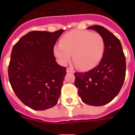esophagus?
Returning a JSON list of instances; mask_svg holds the SVG:
<instances>
[{
  "instance_id": "34e87169",
  "label": "esophagus",
  "mask_w": 135,
  "mask_h": 135,
  "mask_svg": "<svg viewBox=\"0 0 135 135\" xmlns=\"http://www.w3.org/2000/svg\"><path fill=\"white\" fill-rule=\"evenodd\" d=\"M66 72H67V73H74V71L73 69H71V68H67V69H66Z\"/></svg>"
}]
</instances>
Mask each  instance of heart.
Instances as JSON below:
<instances>
[{
	"label": "heart",
	"instance_id": "heart-1",
	"mask_svg": "<svg viewBox=\"0 0 135 135\" xmlns=\"http://www.w3.org/2000/svg\"><path fill=\"white\" fill-rule=\"evenodd\" d=\"M105 51L104 40L99 33L72 30L65 34L60 44L54 45L53 55L61 64H66L72 55L73 62L81 70L93 69L101 61Z\"/></svg>",
	"mask_w": 135,
	"mask_h": 135
}]
</instances>
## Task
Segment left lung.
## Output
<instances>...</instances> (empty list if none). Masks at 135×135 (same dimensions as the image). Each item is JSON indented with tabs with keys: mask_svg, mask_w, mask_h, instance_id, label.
I'll return each mask as SVG.
<instances>
[{
	"mask_svg": "<svg viewBox=\"0 0 135 135\" xmlns=\"http://www.w3.org/2000/svg\"><path fill=\"white\" fill-rule=\"evenodd\" d=\"M88 30L96 31L105 42V51L100 64L87 72L74 73V85L82 102L101 106L119 94L126 74V59L120 40L102 26L93 25Z\"/></svg>",
	"mask_w": 135,
	"mask_h": 135,
	"instance_id": "obj_1",
	"label": "left lung"
}]
</instances>
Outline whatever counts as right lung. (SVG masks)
I'll return each mask as SVG.
<instances>
[{"label": "right lung", "instance_id": "add662e5", "mask_svg": "<svg viewBox=\"0 0 135 135\" xmlns=\"http://www.w3.org/2000/svg\"><path fill=\"white\" fill-rule=\"evenodd\" d=\"M63 32L32 31L13 47L9 82L18 98L33 110L53 107L61 95L66 69L57 64L53 48Z\"/></svg>", "mask_w": 135, "mask_h": 135}]
</instances>
